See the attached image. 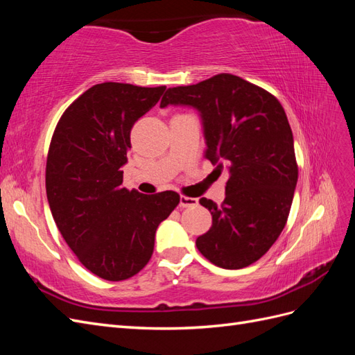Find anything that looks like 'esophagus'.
<instances>
[{
    "label": "esophagus",
    "instance_id": "34e87169",
    "mask_svg": "<svg viewBox=\"0 0 355 355\" xmlns=\"http://www.w3.org/2000/svg\"><path fill=\"white\" fill-rule=\"evenodd\" d=\"M198 204V200L197 198H191V197H185V196H180V200H179V206L180 207H194Z\"/></svg>",
    "mask_w": 355,
    "mask_h": 355
}]
</instances>
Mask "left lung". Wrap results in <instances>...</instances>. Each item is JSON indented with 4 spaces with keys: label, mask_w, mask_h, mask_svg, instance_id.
<instances>
[{
    "label": "left lung",
    "mask_w": 355,
    "mask_h": 355,
    "mask_svg": "<svg viewBox=\"0 0 355 355\" xmlns=\"http://www.w3.org/2000/svg\"><path fill=\"white\" fill-rule=\"evenodd\" d=\"M187 105L202 120L206 157L230 171L220 206L201 198L211 228L200 235V253L225 270L256 262L280 237L297 182L293 133L275 96L232 73L171 87L159 106Z\"/></svg>",
    "instance_id": "left-lung-1"
}]
</instances>
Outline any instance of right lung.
Listing matches in <instances>:
<instances>
[{
	"mask_svg": "<svg viewBox=\"0 0 355 355\" xmlns=\"http://www.w3.org/2000/svg\"><path fill=\"white\" fill-rule=\"evenodd\" d=\"M164 90L96 84L68 106L51 137L46 191L53 219L78 261L103 280L142 270L158 225L180 200L175 191L145 196L121 187L132 127Z\"/></svg>",
	"mask_w": 355,
	"mask_h": 355,
	"instance_id": "obj_1",
	"label": "right lung"
}]
</instances>
